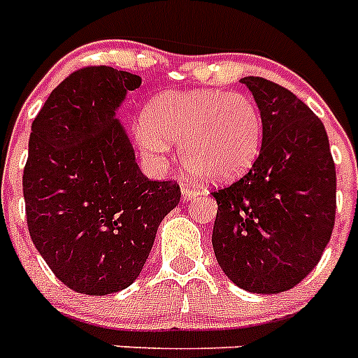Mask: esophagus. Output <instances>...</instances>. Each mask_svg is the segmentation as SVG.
I'll return each mask as SVG.
<instances>
[{"label":"esophagus","mask_w":358,"mask_h":358,"mask_svg":"<svg viewBox=\"0 0 358 358\" xmlns=\"http://www.w3.org/2000/svg\"><path fill=\"white\" fill-rule=\"evenodd\" d=\"M181 195H182V199H185V201H189V199L197 197L199 192H197V188H195V186H189L188 182H182V185H181Z\"/></svg>","instance_id":"obj_1"}]
</instances>
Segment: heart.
<instances>
[{"label": "heart", "instance_id": "1", "mask_svg": "<svg viewBox=\"0 0 358 358\" xmlns=\"http://www.w3.org/2000/svg\"><path fill=\"white\" fill-rule=\"evenodd\" d=\"M262 115L249 94L222 90L169 91L154 98L136 125V143L163 163L181 143L186 170L206 182H227L252 166L262 148Z\"/></svg>", "mask_w": 358, "mask_h": 358}]
</instances>
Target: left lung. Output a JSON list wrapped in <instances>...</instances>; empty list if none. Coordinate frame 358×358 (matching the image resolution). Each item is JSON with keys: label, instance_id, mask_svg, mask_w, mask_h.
Listing matches in <instances>:
<instances>
[{"label": "left lung", "instance_id": "left-lung-1", "mask_svg": "<svg viewBox=\"0 0 358 358\" xmlns=\"http://www.w3.org/2000/svg\"><path fill=\"white\" fill-rule=\"evenodd\" d=\"M260 109V154L242 179L213 192V251L235 285L280 294L319 264L335 222V163L321 120L289 90L245 77Z\"/></svg>", "mask_w": 358, "mask_h": 358}]
</instances>
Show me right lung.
Instances as JSON below:
<instances>
[{
  "mask_svg": "<svg viewBox=\"0 0 358 358\" xmlns=\"http://www.w3.org/2000/svg\"><path fill=\"white\" fill-rule=\"evenodd\" d=\"M141 78L87 66L57 85L31 123L23 195L31 242L78 294L107 296L140 276L157 227L181 201L150 181L116 118Z\"/></svg>",
  "mask_w": 358,
  "mask_h": 358,
  "instance_id": "add662e5",
  "label": "right lung"
}]
</instances>
